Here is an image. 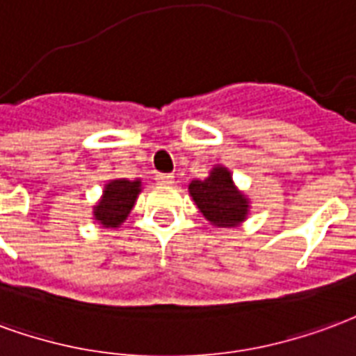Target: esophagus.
Here are the masks:
<instances>
[{
    "instance_id": "1",
    "label": "esophagus",
    "mask_w": 356,
    "mask_h": 356,
    "mask_svg": "<svg viewBox=\"0 0 356 356\" xmlns=\"http://www.w3.org/2000/svg\"><path fill=\"white\" fill-rule=\"evenodd\" d=\"M157 181H159V184H165V186H170V184H175V176L172 175H157Z\"/></svg>"
}]
</instances>
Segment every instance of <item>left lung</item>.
<instances>
[{"label": "left lung", "mask_w": 356, "mask_h": 356, "mask_svg": "<svg viewBox=\"0 0 356 356\" xmlns=\"http://www.w3.org/2000/svg\"><path fill=\"white\" fill-rule=\"evenodd\" d=\"M189 193L203 216L220 227L241 224L248 212V201L235 189L232 175L224 167L214 168L204 180L191 181Z\"/></svg>", "instance_id": "1"}]
</instances>
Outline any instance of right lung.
Wrapping results in <instances>:
<instances>
[{"instance_id":"obj_1","label":"right lung","mask_w":356,"mask_h":356,"mask_svg":"<svg viewBox=\"0 0 356 356\" xmlns=\"http://www.w3.org/2000/svg\"><path fill=\"white\" fill-rule=\"evenodd\" d=\"M140 191V181L113 180L104 189V197L96 204L95 218L104 227H118L134 207Z\"/></svg>"}]
</instances>
